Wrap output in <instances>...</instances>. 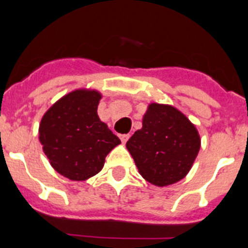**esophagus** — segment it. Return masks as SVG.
<instances>
[{
    "mask_svg": "<svg viewBox=\"0 0 248 248\" xmlns=\"http://www.w3.org/2000/svg\"><path fill=\"white\" fill-rule=\"evenodd\" d=\"M120 139H121V141L124 144V142L129 139V134H121V136H120Z\"/></svg>",
    "mask_w": 248,
    "mask_h": 248,
    "instance_id": "esophagus-1",
    "label": "esophagus"
}]
</instances>
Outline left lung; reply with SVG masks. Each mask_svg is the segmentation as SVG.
<instances>
[{
	"mask_svg": "<svg viewBox=\"0 0 248 248\" xmlns=\"http://www.w3.org/2000/svg\"><path fill=\"white\" fill-rule=\"evenodd\" d=\"M139 174L150 184L169 186L191 170L201 150L196 126L169 104L150 103L142 127L126 144Z\"/></svg>",
	"mask_w": 248,
	"mask_h": 248,
	"instance_id": "left-lung-1",
	"label": "left lung"
}]
</instances>
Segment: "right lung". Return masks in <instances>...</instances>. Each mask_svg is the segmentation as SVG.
<instances>
[{"label": "right lung", "instance_id": "add662e5", "mask_svg": "<svg viewBox=\"0 0 248 248\" xmlns=\"http://www.w3.org/2000/svg\"><path fill=\"white\" fill-rule=\"evenodd\" d=\"M101 92L78 89L55 102L39 124V141L49 163L62 176L84 181L102 170L107 155L121 144L97 109Z\"/></svg>", "mask_w": 248, "mask_h": 248}]
</instances>
